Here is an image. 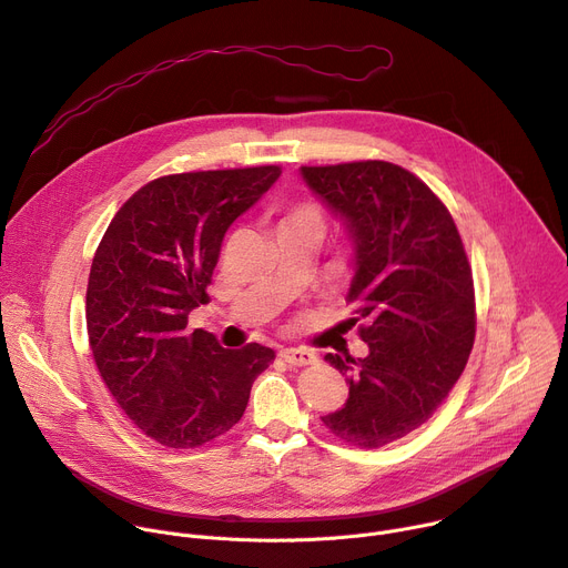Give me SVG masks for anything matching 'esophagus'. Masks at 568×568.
Masks as SVG:
<instances>
[{
  "label": "esophagus",
  "mask_w": 568,
  "mask_h": 568,
  "mask_svg": "<svg viewBox=\"0 0 568 568\" xmlns=\"http://www.w3.org/2000/svg\"><path fill=\"white\" fill-rule=\"evenodd\" d=\"M281 357L292 367L313 365L317 359V355L313 351H305V348H281Z\"/></svg>",
  "instance_id": "esophagus-1"
}]
</instances>
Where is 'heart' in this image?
I'll use <instances>...</instances> for the list:
<instances>
[{
    "instance_id": "heart-1",
    "label": "heart",
    "mask_w": 568,
    "mask_h": 568,
    "mask_svg": "<svg viewBox=\"0 0 568 568\" xmlns=\"http://www.w3.org/2000/svg\"><path fill=\"white\" fill-rule=\"evenodd\" d=\"M283 226H322V213L311 203H298L285 213L281 220V229Z\"/></svg>"
}]
</instances>
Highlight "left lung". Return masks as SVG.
Returning <instances> with one entry per match:
<instances>
[{
	"label": "left lung",
	"mask_w": 568,
	"mask_h": 568,
	"mask_svg": "<svg viewBox=\"0 0 568 568\" xmlns=\"http://www.w3.org/2000/svg\"><path fill=\"white\" fill-rule=\"evenodd\" d=\"M298 174L351 240L346 301L369 322L365 357L326 355L348 398L322 422L378 448L426 424L464 372L476 335L471 267L446 205L407 170L365 161Z\"/></svg>",
	"instance_id": "8db88e82"
}]
</instances>
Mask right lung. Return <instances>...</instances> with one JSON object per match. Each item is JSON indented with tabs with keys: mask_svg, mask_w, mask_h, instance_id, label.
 <instances>
[{
	"mask_svg": "<svg viewBox=\"0 0 568 568\" xmlns=\"http://www.w3.org/2000/svg\"><path fill=\"white\" fill-rule=\"evenodd\" d=\"M278 176L281 168L265 165L151 181L92 257L85 324L97 369L159 444L194 448L231 430L276 357L261 344L222 348L213 333H187V315L209 301L226 231Z\"/></svg>",
	"mask_w": 568,
	"mask_h": 568,
	"instance_id": "1",
	"label": "right lung"
}]
</instances>
